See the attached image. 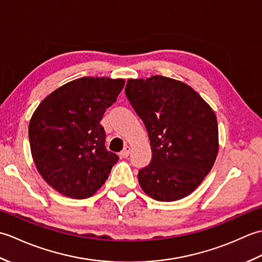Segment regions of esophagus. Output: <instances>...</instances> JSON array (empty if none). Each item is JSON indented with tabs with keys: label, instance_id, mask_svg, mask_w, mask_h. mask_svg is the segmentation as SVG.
Returning a JSON list of instances; mask_svg holds the SVG:
<instances>
[{
	"label": "esophagus",
	"instance_id": "1",
	"mask_svg": "<svg viewBox=\"0 0 262 262\" xmlns=\"http://www.w3.org/2000/svg\"><path fill=\"white\" fill-rule=\"evenodd\" d=\"M129 152H130V146L126 145L124 147V149H122V151L120 152V158H127L128 155H129Z\"/></svg>",
	"mask_w": 262,
	"mask_h": 262
}]
</instances>
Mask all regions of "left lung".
I'll return each mask as SVG.
<instances>
[{
  "instance_id": "8db88e82",
  "label": "left lung",
  "mask_w": 262,
  "mask_h": 262,
  "mask_svg": "<svg viewBox=\"0 0 262 262\" xmlns=\"http://www.w3.org/2000/svg\"><path fill=\"white\" fill-rule=\"evenodd\" d=\"M125 93L151 142V163L138 171L141 188L159 202L190 194L219 153L213 109L191 86L162 75L129 79Z\"/></svg>"
}]
</instances>
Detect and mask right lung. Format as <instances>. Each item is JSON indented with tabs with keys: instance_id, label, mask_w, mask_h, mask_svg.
Segmentation results:
<instances>
[{
	"instance_id": "add662e5",
	"label": "right lung",
	"mask_w": 262,
	"mask_h": 262,
	"mask_svg": "<svg viewBox=\"0 0 262 262\" xmlns=\"http://www.w3.org/2000/svg\"><path fill=\"white\" fill-rule=\"evenodd\" d=\"M125 80L81 77L42 100L29 122L33 162L49 186L66 197H91L108 179L117 154L105 149L100 125Z\"/></svg>"
}]
</instances>
